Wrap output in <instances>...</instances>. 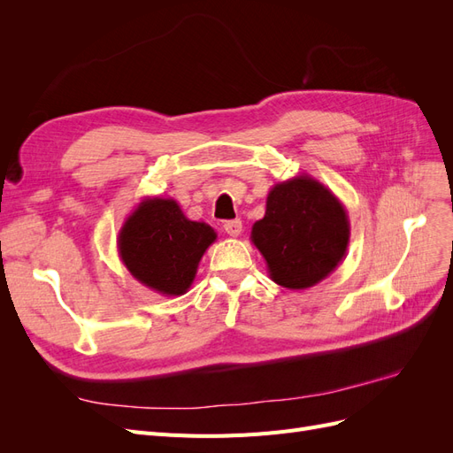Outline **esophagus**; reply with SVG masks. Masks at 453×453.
<instances>
[{"instance_id":"1","label":"esophagus","mask_w":453,"mask_h":453,"mask_svg":"<svg viewBox=\"0 0 453 453\" xmlns=\"http://www.w3.org/2000/svg\"><path fill=\"white\" fill-rule=\"evenodd\" d=\"M223 228H225V232H226L228 236L236 238V236L242 234V221H240V219H234V221H226L223 225Z\"/></svg>"}]
</instances>
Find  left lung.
Listing matches in <instances>:
<instances>
[{"label": "left lung", "mask_w": 453, "mask_h": 453, "mask_svg": "<svg viewBox=\"0 0 453 453\" xmlns=\"http://www.w3.org/2000/svg\"><path fill=\"white\" fill-rule=\"evenodd\" d=\"M251 242L273 283L303 291L323 281L346 257L348 211L331 188L308 173L296 175L270 188Z\"/></svg>", "instance_id": "8db88e82"}]
</instances>
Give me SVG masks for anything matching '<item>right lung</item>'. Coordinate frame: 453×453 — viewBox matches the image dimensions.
Masks as SVG:
<instances>
[{"instance_id": "obj_1", "label": "right lung", "mask_w": 453, "mask_h": 453, "mask_svg": "<svg viewBox=\"0 0 453 453\" xmlns=\"http://www.w3.org/2000/svg\"><path fill=\"white\" fill-rule=\"evenodd\" d=\"M217 232L190 221L173 198H143L127 217L117 236L122 265L132 276L164 296L188 291L205 250Z\"/></svg>"}]
</instances>
